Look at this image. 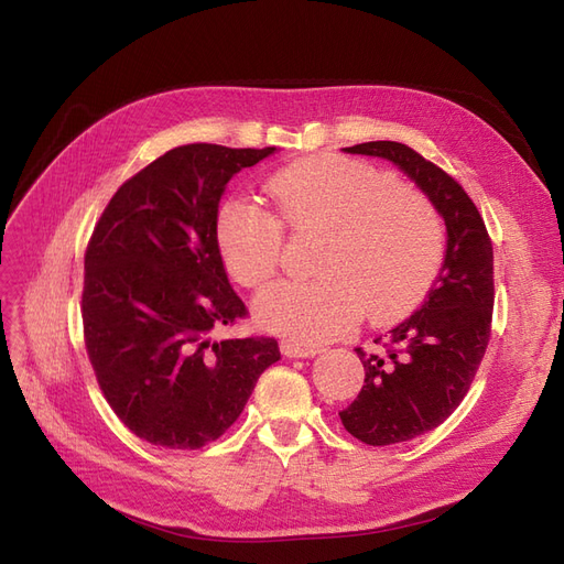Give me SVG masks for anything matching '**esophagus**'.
Returning a JSON list of instances; mask_svg holds the SVG:
<instances>
[{
  "mask_svg": "<svg viewBox=\"0 0 564 564\" xmlns=\"http://www.w3.org/2000/svg\"><path fill=\"white\" fill-rule=\"evenodd\" d=\"M280 350H282L284 357H315L319 352L317 348L301 346V344H294V340H282Z\"/></svg>",
  "mask_w": 564,
  "mask_h": 564,
  "instance_id": "esophagus-1",
  "label": "esophagus"
}]
</instances>
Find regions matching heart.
<instances>
[{"mask_svg":"<svg viewBox=\"0 0 564 564\" xmlns=\"http://www.w3.org/2000/svg\"><path fill=\"white\" fill-rule=\"evenodd\" d=\"M272 212L230 199L216 237L235 282L259 289L275 278L284 228L327 230L317 251L319 278L280 282L253 299L256 324L301 346L352 329L360 317L392 322L429 294L442 259L445 228L433 202L371 164L315 155L289 164L265 185Z\"/></svg>","mask_w":564,"mask_h":564,"instance_id":"1","label":"heart"}]
</instances>
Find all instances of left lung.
<instances>
[{
  "instance_id": "left-lung-1",
  "label": "left lung",
  "mask_w": 564,
  "mask_h": 564,
  "mask_svg": "<svg viewBox=\"0 0 564 564\" xmlns=\"http://www.w3.org/2000/svg\"><path fill=\"white\" fill-rule=\"evenodd\" d=\"M344 150L395 164L447 226L445 263L421 308L373 340L381 350L355 348L365 386L338 416L352 437L386 447L437 429L466 398L489 344L494 251L485 220L464 187L416 150L395 141Z\"/></svg>"
}]
</instances>
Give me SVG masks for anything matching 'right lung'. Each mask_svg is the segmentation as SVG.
I'll return each instance as SVG.
<instances>
[{
	"label": "right lung",
	"mask_w": 564,
	"mask_h": 564,
	"mask_svg": "<svg viewBox=\"0 0 564 564\" xmlns=\"http://www.w3.org/2000/svg\"><path fill=\"white\" fill-rule=\"evenodd\" d=\"M278 148L191 143L164 152L112 195L84 256V340L100 390L131 433L199 449L242 414L275 338L214 340L247 315L220 259L228 181Z\"/></svg>",
	"instance_id": "add662e5"
}]
</instances>
